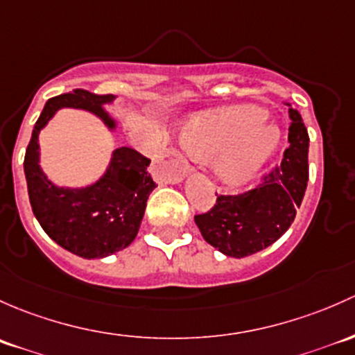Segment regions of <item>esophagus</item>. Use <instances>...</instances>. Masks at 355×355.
<instances>
[{
  "mask_svg": "<svg viewBox=\"0 0 355 355\" xmlns=\"http://www.w3.org/2000/svg\"><path fill=\"white\" fill-rule=\"evenodd\" d=\"M167 152H169V157L164 160L162 167L171 166L169 178L173 179V181H178V179H181L186 173H189V171H191V166H189V164L182 159V155L176 150V148H169Z\"/></svg>",
  "mask_w": 355,
  "mask_h": 355,
  "instance_id": "obj_1",
  "label": "esophagus"
}]
</instances>
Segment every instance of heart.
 Returning <instances> with one entry per match:
<instances>
[{"mask_svg": "<svg viewBox=\"0 0 355 355\" xmlns=\"http://www.w3.org/2000/svg\"><path fill=\"white\" fill-rule=\"evenodd\" d=\"M263 109L241 105L191 119L181 144L195 159L215 157V173L224 184H248L279 145V130L265 124Z\"/></svg>", "mask_w": 355, "mask_h": 355, "instance_id": "1", "label": "heart"}]
</instances>
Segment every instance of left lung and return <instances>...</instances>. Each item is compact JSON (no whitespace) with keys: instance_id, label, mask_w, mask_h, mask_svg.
I'll return each mask as SVG.
<instances>
[{"instance_id":"8db88e82","label":"left lung","mask_w":355,"mask_h":355,"mask_svg":"<svg viewBox=\"0 0 355 355\" xmlns=\"http://www.w3.org/2000/svg\"><path fill=\"white\" fill-rule=\"evenodd\" d=\"M288 148L282 162L250 189L236 195H217L207 211L195 222L208 244L227 257L243 258L275 243L294 222L304 198L309 178V135L297 109H288Z\"/></svg>"}]
</instances>
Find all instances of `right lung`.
I'll use <instances>...</instances> for the list:
<instances>
[{"label": "right lung", "mask_w": 355, "mask_h": 355, "mask_svg": "<svg viewBox=\"0 0 355 355\" xmlns=\"http://www.w3.org/2000/svg\"><path fill=\"white\" fill-rule=\"evenodd\" d=\"M109 101L111 94L102 96L83 89L49 98L34 124L24 159L28 200L41 227L64 250L89 259L121 251L137 237L148 195L157 186L147 171L150 159L135 148L121 147L96 184L85 189H60L47 181L39 167L37 135L60 107L92 111L112 128L114 123L101 107Z\"/></svg>", "instance_id": "add662e5"}]
</instances>
